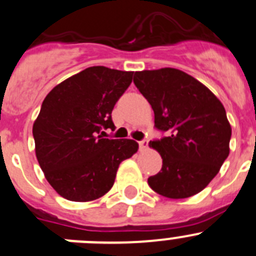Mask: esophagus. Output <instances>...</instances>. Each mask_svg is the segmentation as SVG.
Segmentation results:
<instances>
[{"instance_id":"esophagus-1","label":"esophagus","mask_w":256,"mask_h":256,"mask_svg":"<svg viewBox=\"0 0 256 256\" xmlns=\"http://www.w3.org/2000/svg\"><path fill=\"white\" fill-rule=\"evenodd\" d=\"M148 138H144V140L138 141V146H140L141 150H144V148H148Z\"/></svg>"}]
</instances>
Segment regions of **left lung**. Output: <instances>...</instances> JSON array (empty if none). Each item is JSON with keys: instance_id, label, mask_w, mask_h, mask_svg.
<instances>
[{"instance_id": "8db88e82", "label": "left lung", "mask_w": 256, "mask_h": 256, "mask_svg": "<svg viewBox=\"0 0 256 256\" xmlns=\"http://www.w3.org/2000/svg\"><path fill=\"white\" fill-rule=\"evenodd\" d=\"M134 84L152 108L155 128L166 134L150 141L162 168L148 185L168 199L198 194L229 156L232 128L224 106L206 86L176 68L135 72Z\"/></svg>"}]
</instances>
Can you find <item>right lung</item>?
<instances>
[{
    "label": "right lung",
    "instance_id": "1",
    "mask_svg": "<svg viewBox=\"0 0 256 256\" xmlns=\"http://www.w3.org/2000/svg\"><path fill=\"white\" fill-rule=\"evenodd\" d=\"M134 72L92 66L52 88L32 134L36 158L50 185L71 202L96 200L112 188L121 161L138 151L136 141L105 138L111 112Z\"/></svg>",
    "mask_w": 256,
    "mask_h": 256
}]
</instances>
